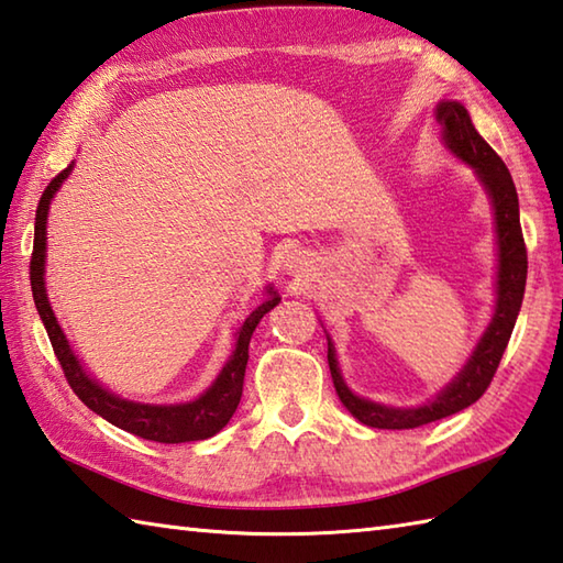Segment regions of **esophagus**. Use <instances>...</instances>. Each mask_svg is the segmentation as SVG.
Instances as JSON below:
<instances>
[{
	"label": "esophagus",
	"instance_id": "34e87169",
	"mask_svg": "<svg viewBox=\"0 0 563 563\" xmlns=\"http://www.w3.org/2000/svg\"><path fill=\"white\" fill-rule=\"evenodd\" d=\"M288 263H290V271H295V273H302V271H305V266H307V263H305V256H300V253H292Z\"/></svg>",
	"mask_w": 563,
	"mask_h": 563
}]
</instances>
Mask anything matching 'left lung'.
Here are the masks:
<instances>
[{"label":"left lung","instance_id":"left-lung-1","mask_svg":"<svg viewBox=\"0 0 563 563\" xmlns=\"http://www.w3.org/2000/svg\"><path fill=\"white\" fill-rule=\"evenodd\" d=\"M437 121L444 129L446 146L454 151L461 161H466L476 168L481 183L486 185V190L490 195L500 249L498 302H495L493 322L478 341V346L473 351V356L468 358L464 371L459 373L456 380L451 383L446 390L439 393L437 400L422 407H415V410H400V407H385L356 398V395L346 388L344 378H341L332 341H329L327 358L339 400L344 402L346 410L354 415L358 422L378 429H415L429 422L444 420V417L459 410H466L468 405L476 402L481 395L488 390L495 371L500 366V358L510 341L515 319L517 312H520L525 295L527 246L520 227V202H517V190L510 170L505 168L498 153L481 139L476 126L471 124V117L464 104L442 102L437 107Z\"/></svg>","mask_w":563,"mask_h":563}]
</instances>
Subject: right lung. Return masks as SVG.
Returning a JSON list of instances; mask_svg holds the SVG:
<instances>
[{
    "label": "right lung",
    "instance_id": "obj_1",
    "mask_svg": "<svg viewBox=\"0 0 563 563\" xmlns=\"http://www.w3.org/2000/svg\"><path fill=\"white\" fill-rule=\"evenodd\" d=\"M70 170H73V163L68 165V168L55 175V178L48 183V187L41 195L38 209H36V227H33V253H31V263H29L33 302H36L41 322L48 332L53 354L60 361L65 380H68L73 393L87 407H90L92 412L104 417L107 422H112L114 427L124 429V432H129V434L148 439V442L183 444V442H200V439L214 437L219 429H222L231 420V415H234L239 407L241 390H244V373H246V363H249L251 334L256 332V327L263 319V314L271 312L273 307L280 302V297L275 295L271 288L268 290L271 300L258 305L256 310L246 317V322L239 329L234 354H231L229 361L224 363V368L217 376V380L212 383V388H209L205 395H200L197 400L183 402V405H141V402L121 400V398H117V395L107 393L104 388H99L92 378H87V373L82 371L80 361H77L70 351L68 339H65L58 322H55V314H53L48 297H46V288H43L48 205L53 200L55 190L60 187V183L70 175Z\"/></svg>",
    "mask_w": 563,
    "mask_h": 563
}]
</instances>
